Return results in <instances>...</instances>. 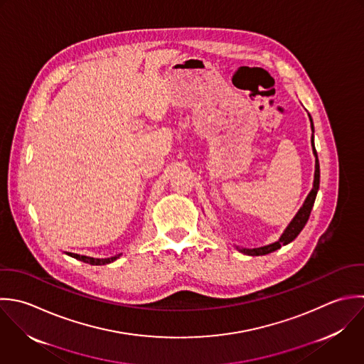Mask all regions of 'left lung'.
<instances>
[{"label":"left lung","instance_id":"1","mask_svg":"<svg viewBox=\"0 0 364 364\" xmlns=\"http://www.w3.org/2000/svg\"><path fill=\"white\" fill-rule=\"evenodd\" d=\"M309 119H311V126H312V130H314V123H312V117L309 114ZM312 149H314V154L316 157L315 160V180H314V188L311 190V193L308 194L304 205L301 207V210L298 211V214L294 217V220L291 221V224L287 227V230L284 231V234L281 235V238L274 242V244H269V245H265V247H259V248H240L237 247V250L245 255H251V257H259V255H267V254H271L277 250H279L282 245H287L289 242H292L298 235L299 232L304 230V227L306 225L308 220H309V215H311V211H312V207L315 204V200H316V194H318V190H319V181H321V168H319V160H318V153H316V149H315V141H314V134H312Z\"/></svg>","mask_w":364,"mask_h":364}]
</instances>
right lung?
<instances>
[{"label":"right lung","instance_id":"add662e5","mask_svg":"<svg viewBox=\"0 0 364 364\" xmlns=\"http://www.w3.org/2000/svg\"><path fill=\"white\" fill-rule=\"evenodd\" d=\"M66 255L77 259V261H82L85 264H89V265H106V264H110L113 261H116L122 254L119 255H114V257H110V258H92V257H85V255H77V254H72V252H66Z\"/></svg>","mask_w":364,"mask_h":364}]
</instances>
